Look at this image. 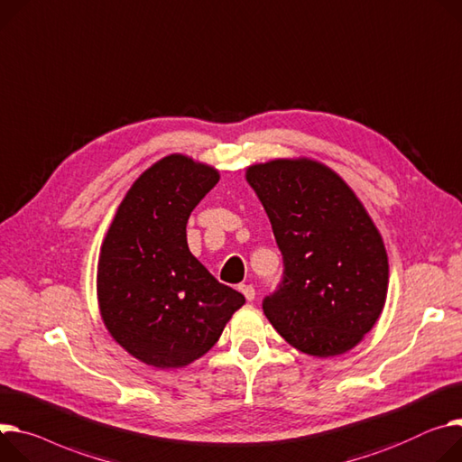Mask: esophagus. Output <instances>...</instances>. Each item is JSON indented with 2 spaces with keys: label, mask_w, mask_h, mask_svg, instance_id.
Listing matches in <instances>:
<instances>
[{
  "label": "esophagus",
  "mask_w": 462,
  "mask_h": 462,
  "mask_svg": "<svg viewBox=\"0 0 462 462\" xmlns=\"http://www.w3.org/2000/svg\"><path fill=\"white\" fill-rule=\"evenodd\" d=\"M238 291L244 294L247 301H252L255 298V289L252 285H238Z\"/></svg>",
  "instance_id": "34e87169"
}]
</instances>
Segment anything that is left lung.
<instances>
[{
  "label": "left lung",
  "mask_w": 462,
  "mask_h": 462,
  "mask_svg": "<svg viewBox=\"0 0 462 462\" xmlns=\"http://www.w3.org/2000/svg\"><path fill=\"white\" fill-rule=\"evenodd\" d=\"M282 255L263 310L289 344L314 357L357 346L384 307L388 259L366 208L331 168L310 159L250 166Z\"/></svg>",
  "instance_id": "obj_1"
}]
</instances>
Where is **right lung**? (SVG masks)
Here are the masks:
<instances>
[{
    "mask_svg": "<svg viewBox=\"0 0 462 462\" xmlns=\"http://www.w3.org/2000/svg\"><path fill=\"white\" fill-rule=\"evenodd\" d=\"M215 168L168 155L133 183L103 240L97 301L105 326L134 359L181 368L220 338L244 296L190 254V212L215 187Z\"/></svg>",
    "mask_w": 462,
    "mask_h": 462,
    "instance_id": "1",
    "label": "right lung"
}]
</instances>
